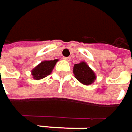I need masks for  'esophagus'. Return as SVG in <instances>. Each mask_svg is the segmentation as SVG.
<instances>
[{
    "mask_svg": "<svg viewBox=\"0 0 132 132\" xmlns=\"http://www.w3.org/2000/svg\"><path fill=\"white\" fill-rule=\"evenodd\" d=\"M66 61H68V62H70L71 61V57H64L63 58Z\"/></svg>",
    "mask_w": 132,
    "mask_h": 132,
    "instance_id": "1",
    "label": "esophagus"
}]
</instances>
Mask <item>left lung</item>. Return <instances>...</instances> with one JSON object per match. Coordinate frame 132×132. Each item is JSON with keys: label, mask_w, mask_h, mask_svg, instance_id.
I'll use <instances>...</instances> for the list:
<instances>
[{"label": "left lung", "mask_w": 132, "mask_h": 132, "mask_svg": "<svg viewBox=\"0 0 132 132\" xmlns=\"http://www.w3.org/2000/svg\"><path fill=\"white\" fill-rule=\"evenodd\" d=\"M73 73L77 80L86 86L91 85L96 79L95 72L85 62L75 64L73 67Z\"/></svg>", "instance_id": "1"}]
</instances>
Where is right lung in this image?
<instances>
[{
	"label": "right lung",
	"instance_id": "right-lung-1",
	"mask_svg": "<svg viewBox=\"0 0 132 132\" xmlns=\"http://www.w3.org/2000/svg\"><path fill=\"white\" fill-rule=\"evenodd\" d=\"M57 62L58 60H45L41 62L39 65H37L34 69H32L31 74L33 76V78L37 80L45 78L46 76L50 75L52 72L54 66Z\"/></svg>",
	"mask_w": 132,
	"mask_h": 132
}]
</instances>
